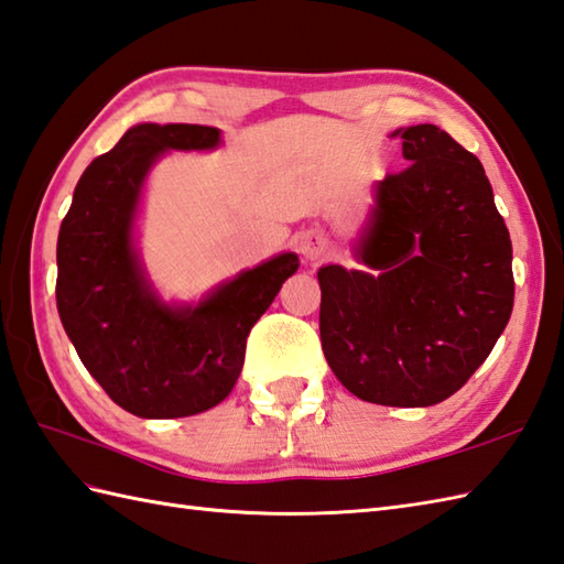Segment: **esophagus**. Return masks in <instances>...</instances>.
<instances>
[{
	"instance_id": "obj_1",
	"label": "esophagus",
	"mask_w": 564,
	"mask_h": 564,
	"mask_svg": "<svg viewBox=\"0 0 564 564\" xmlns=\"http://www.w3.org/2000/svg\"><path fill=\"white\" fill-rule=\"evenodd\" d=\"M297 247H300V254H303L305 259H317V257L324 252L326 240L322 238L319 232H312V230H310V232L300 235Z\"/></svg>"
}]
</instances>
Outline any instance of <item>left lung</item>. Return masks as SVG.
<instances>
[{"mask_svg": "<svg viewBox=\"0 0 564 564\" xmlns=\"http://www.w3.org/2000/svg\"><path fill=\"white\" fill-rule=\"evenodd\" d=\"M409 167L375 185L362 269L317 271L326 362L350 394L421 409L459 391L514 307L512 240L480 161L435 124L397 129Z\"/></svg>", "mask_w": 564, "mask_h": 564, "instance_id": "obj_1", "label": "left lung"}]
</instances>
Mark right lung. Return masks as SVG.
<instances>
[{"label":"right lung","mask_w":564,"mask_h":564,"mask_svg":"<svg viewBox=\"0 0 564 564\" xmlns=\"http://www.w3.org/2000/svg\"><path fill=\"white\" fill-rule=\"evenodd\" d=\"M220 129L153 124L127 129L90 163L57 238V310L90 377L139 417H185L226 399L257 319L297 254L283 252L220 283L199 303H165L137 250L143 185L167 151H212Z\"/></svg>","instance_id":"1"}]
</instances>
